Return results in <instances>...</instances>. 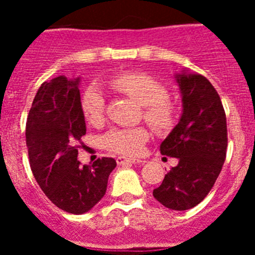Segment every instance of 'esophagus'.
Returning a JSON list of instances; mask_svg holds the SVG:
<instances>
[{
  "label": "esophagus",
  "mask_w": 255,
  "mask_h": 255,
  "mask_svg": "<svg viewBox=\"0 0 255 255\" xmlns=\"http://www.w3.org/2000/svg\"><path fill=\"white\" fill-rule=\"evenodd\" d=\"M116 162L119 166H124V164H132V163H143L144 161L140 159H134V158H128V157H117Z\"/></svg>",
  "instance_id": "esophagus-1"
}]
</instances>
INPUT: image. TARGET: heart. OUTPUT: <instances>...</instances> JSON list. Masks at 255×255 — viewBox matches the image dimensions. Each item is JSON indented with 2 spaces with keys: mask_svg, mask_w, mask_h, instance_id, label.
I'll return each instance as SVG.
<instances>
[{
  "mask_svg": "<svg viewBox=\"0 0 255 255\" xmlns=\"http://www.w3.org/2000/svg\"><path fill=\"white\" fill-rule=\"evenodd\" d=\"M110 85L143 106L144 120L158 134H168L179 123V107L168 98L167 89L153 76L135 71L124 73L112 78ZM80 108L89 124L96 125L103 120L106 101L98 85L91 84L83 92ZM148 138L149 132L141 126L114 128L103 135L101 143L108 152L135 157L141 154Z\"/></svg>",
  "mask_w": 255,
  "mask_h": 255,
  "instance_id": "obj_1",
  "label": "heart"
}]
</instances>
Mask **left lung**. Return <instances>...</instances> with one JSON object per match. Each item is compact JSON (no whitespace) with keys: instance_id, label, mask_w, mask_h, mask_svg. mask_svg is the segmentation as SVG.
I'll list each match as a JSON object with an SVG mask.
<instances>
[{"instance_id":"1","label":"left lung","mask_w":255,"mask_h":255,"mask_svg":"<svg viewBox=\"0 0 255 255\" xmlns=\"http://www.w3.org/2000/svg\"><path fill=\"white\" fill-rule=\"evenodd\" d=\"M182 94L179 124L161 144V153L179 164L164 175L153 197L162 206L186 211L208 195L220 175L227 150L226 114L215 87L199 74L176 78Z\"/></svg>"}]
</instances>
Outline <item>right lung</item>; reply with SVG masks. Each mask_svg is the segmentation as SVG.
Segmentation results:
<instances>
[{"label":"right lung","mask_w":255,"mask_h":255,"mask_svg":"<svg viewBox=\"0 0 255 255\" xmlns=\"http://www.w3.org/2000/svg\"><path fill=\"white\" fill-rule=\"evenodd\" d=\"M79 79L44 82L26 119V147L31 172L52 203L74 215L93 208L107 190L116 161L103 157L89 166L78 161L87 132L80 108Z\"/></svg>","instance_id":"obj_1"}]
</instances>
